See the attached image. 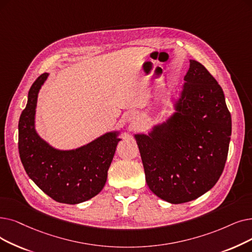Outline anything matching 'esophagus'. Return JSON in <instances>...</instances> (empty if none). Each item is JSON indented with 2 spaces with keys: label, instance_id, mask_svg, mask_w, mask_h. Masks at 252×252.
<instances>
[{
  "label": "esophagus",
  "instance_id": "1",
  "mask_svg": "<svg viewBox=\"0 0 252 252\" xmlns=\"http://www.w3.org/2000/svg\"><path fill=\"white\" fill-rule=\"evenodd\" d=\"M127 122L130 123L132 125H136L139 122V113L136 111H130L126 115Z\"/></svg>",
  "mask_w": 252,
  "mask_h": 252
}]
</instances>
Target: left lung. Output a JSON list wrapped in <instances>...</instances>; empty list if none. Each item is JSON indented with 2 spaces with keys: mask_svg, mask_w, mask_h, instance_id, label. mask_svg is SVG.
<instances>
[{
  "mask_svg": "<svg viewBox=\"0 0 252 252\" xmlns=\"http://www.w3.org/2000/svg\"><path fill=\"white\" fill-rule=\"evenodd\" d=\"M173 112L145 133H136L150 190L171 204L198 199L220 179L232 134L221 86L189 60Z\"/></svg>",
  "mask_w": 252,
  "mask_h": 252,
  "instance_id": "obj_1",
  "label": "left lung"
}]
</instances>
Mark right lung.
<instances>
[{
	"mask_svg": "<svg viewBox=\"0 0 252 252\" xmlns=\"http://www.w3.org/2000/svg\"><path fill=\"white\" fill-rule=\"evenodd\" d=\"M48 76L49 73L40 75L29 91L28 103L18 123L19 156L29 177L51 199L79 204L103 189L123 132H106L77 148L52 146L36 129L38 94Z\"/></svg>",
	"mask_w": 252,
	"mask_h": 252,
	"instance_id": "right-lung-1",
	"label": "right lung"
}]
</instances>
